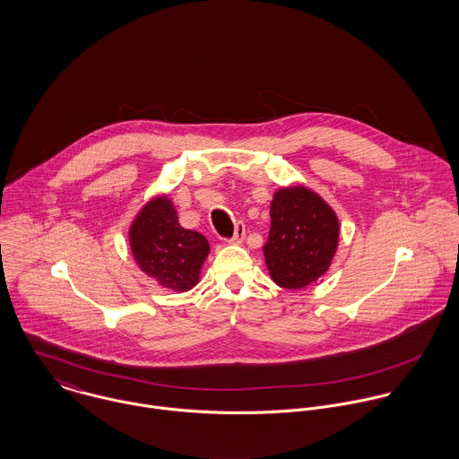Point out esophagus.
<instances>
[{"label": "esophagus", "mask_w": 459, "mask_h": 459, "mask_svg": "<svg viewBox=\"0 0 459 459\" xmlns=\"http://www.w3.org/2000/svg\"><path fill=\"white\" fill-rule=\"evenodd\" d=\"M244 237H246V226H244L242 222H238V224L235 226L233 237H231L228 242H230V244H242V242H244Z\"/></svg>", "instance_id": "34e87169"}]
</instances>
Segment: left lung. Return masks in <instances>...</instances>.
<instances>
[{"label": "left lung", "mask_w": 459, "mask_h": 459, "mask_svg": "<svg viewBox=\"0 0 459 459\" xmlns=\"http://www.w3.org/2000/svg\"><path fill=\"white\" fill-rule=\"evenodd\" d=\"M339 219L313 189L297 184L281 187L270 201V231L263 246L272 281L300 290L325 275L339 247Z\"/></svg>", "instance_id": "1"}]
</instances>
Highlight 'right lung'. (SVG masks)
I'll return each mask as SVG.
<instances>
[{
	"mask_svg": "<svg viewBox=\"0 0 459 459\" xmlns=\"http://www.w3.org/2000/svg\"><path fill=\"white\" fill-rule=\"evenodd\" d=\"M134 262L159 286L184 293L199 282L210 244L195 230L182 228L168 195L152 197L129 226Z\"/></svg>",
	"mask_w": 459,
	"mask_h": 459,
	"instance_id": "obj_1",
	"label": "right lung"
}]
</instances>
